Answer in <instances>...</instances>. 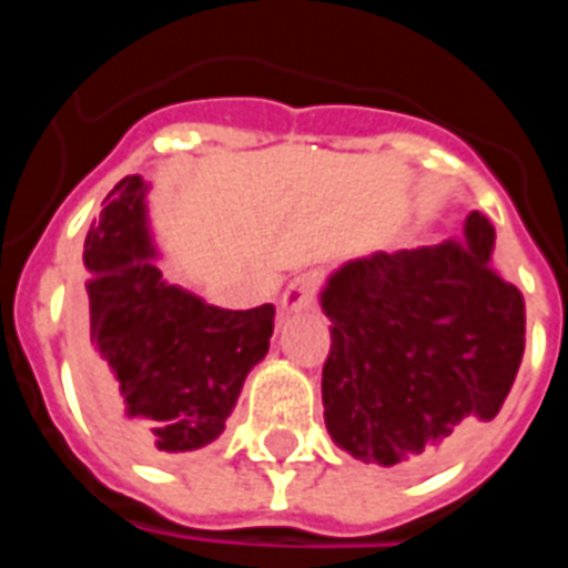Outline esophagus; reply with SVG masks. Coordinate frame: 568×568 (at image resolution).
<instances>
[{
    "instance_id": "obj_1",
    "label": "esophagus",
    "mask_w": 568,
    "mask_h": 568,
    "mask_svg": "<svg viewBox=\"0 0 568 568\" xmlns=\"http://www.w3.org/2000/svg\"><path fill=\"white\" fill-rule=\"evenodd\" d=\"M322 288V273L320 271H310L295 276L292 283L285 285L283 292V310L285 313H297V310H307L316 304V295H320Z\"/></svg>"
}]
</instances>
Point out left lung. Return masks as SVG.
<instances>
[{
	"label": "left lung",
	"instance_id": "8db88e82",
	"mask_svg": "<svg viewBox=\"0 0 568 568\" xmlns=\"http://www.w3.org/2000/svg\"><path fill=\"white\" fill-rule=\"evenodd\" d=\"M493 243L487 215L471 212L463 240L374 252L328 276L322 405L341 450L417 475L499 414L524 358L526 310Z\"/></svg>",
	"mask_w": 568,
	"mask_h": 568
}]
</instances>
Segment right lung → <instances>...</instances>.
Returning <instances> with one entry per match:
<instances>
[{
	"mask_svg": "<svg viewBox=\"0 0 568 568\" xmlns=\"http://www.w3.org/2000/svg\"><path fill=\"white\" fill-rule=\"evenodd\" d=\"M149 185L121 179L84 240L81 371L109 435L145 459H173L224 432L246 374L267 356L273 304L222 310L163 280Z\"/></svg>",
	"mask_w": 568,
	"mask_h": 568,
	"instance_id": "obj_1",
	"label": "right lung"
}]
</instances>
